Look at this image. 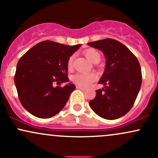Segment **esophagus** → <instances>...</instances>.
<instances>
[{
	"label": "esophagus",
	"instance_id": "esophagus-1",
	"mask_svg": "<svg viewBox=\"0 0 158 158\" xmlns=\"http://www.w3.org/2000/svg\"><path fill=\"white\" fill-rule=\"evenodd\" d=\"M78 88V89H80V90H82V91H85V88H82V87H80V86H77V87H76Z\"/></svg>",
	"mask_w": 158,
	"mask_h": 158
}]
</instances>
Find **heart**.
<instances>
[{"instance_id": "heart-1", "label": "heart", "mask_w": 158, "mask_h": 158, "mask_svg": "<svg viewBox=\"0 0 158 158\" xmlns=\"http://www.w3.org/2000/svg\"><path fill=\"white\" fill-rule=\"evenodd\" d=\"M84 55L90 61L93 63H98L101 58V55L95 48H88L84 52ZM73 55H71L67 60V69L72 70L73 66ZM96 79V76L93 73H76L73 76L72 80L75 84L80 87L86 88L93 82Z\"/></svg>"}]
</instances>
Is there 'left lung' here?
Returning a JSON list of instances; mask_svg holds the SVG:
<instances>
[{"mask_svg": "<svg viewBox=\"0 0 158 158\" xmlns=\"http://www.w3.org/2000/svg\"><path fill=\"white\" fill-rule=\"evenodd\" d=\"M88 44L103 52L106 59L105 71L99 81L104 88L97 90L90 106L103 118L122 117L132 108L141 87L139 60L129 48L115 40L108 38Z\"/></svg>", "mask_w": 158, "mask_h": 158, "instance_id": "left-lung-1", "label": "left lung"}]
</instances>
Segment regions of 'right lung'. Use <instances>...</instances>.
<instances>
[{
  "label": "right lung",
  "mask_w": 158,
  "mask_h": 158,
  "mask_svg": "<svg viewBox=\"0 0 158 158\" xmlns=\"http://www.w3.org/2000/svg\"><path fill=\"white\" fill-rule=\"evenodd\" d=\"M81 46H67L50 40L37 43L24 54L17 64L14 82L19 99L33 115L48 118L64 108L76 88L67 82V60Z\"/></svg>",
  "instance_id": "right-lung-1"
}]
</instances>
